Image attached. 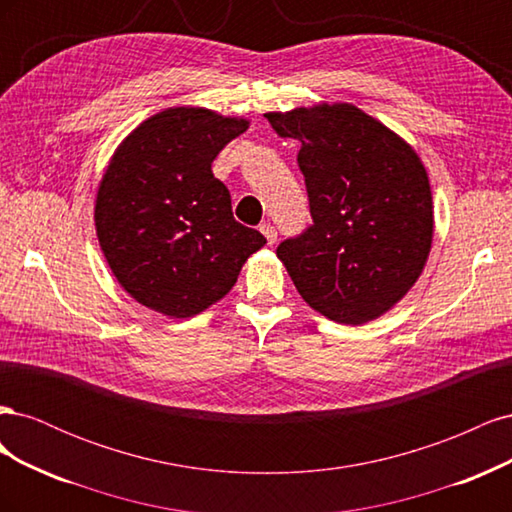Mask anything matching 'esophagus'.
Here are the masks:
<instances>
[{"mask_svg": "<svg viewBox=\"0 0 512 512\" xmlns=\"http://www.w3.org/2000/svg\"><path fill=\"white\" fill-rule=\"evenodd\" d=\"M260 232H262V235H265V239H267L269 245H273V243L277 241V230H275L273 224H262V226H260Z\"/></svg>", "mask_w": 512, "mask_h": 512, "instance_id": "obj_1", "label": "esophagus"}]
</instances>
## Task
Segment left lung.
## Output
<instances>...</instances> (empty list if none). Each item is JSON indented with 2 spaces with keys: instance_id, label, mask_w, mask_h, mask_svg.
Instances as JSON below:
<instances>
[{
  "instance_id": "left-lung-1",
  "label": "left lung",
  "mask_w": 512,
  "mask_h": 512,
  "mask_svg": "<svg viewBox=\"0 0 512 512\" xmlns=\"http://www.w3.org/2000/svg\"><path fill=\"white\" fill-rule=\"evenodd\" d=\"M297 138L314 226L277 247L303 301L359 327L393 309L421 277L433 241L423 160L382 121L348 102L265 113Z\"/></svg>"
}]
</instances>
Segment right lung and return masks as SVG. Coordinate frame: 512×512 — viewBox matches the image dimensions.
<instances>
[{
  "mask_svg": "<svg viewBox=\"0 0 512 512\" xmlns=\"http://www.w3.org/2000/svg\"><path fill=\"white\" fill-rule=\"evenodd\" d=\"M250 119L205 106L147 117L108 160L96 194L100 250L134 301L168 318H192L235 286L267 239L232 218L215 156Z\"/></svg>",
  "mask_w": 512,
  "mask_h": 512,
  "instance_id": "add662e5",
  "label": "right lung"
}]
</instances>
